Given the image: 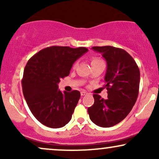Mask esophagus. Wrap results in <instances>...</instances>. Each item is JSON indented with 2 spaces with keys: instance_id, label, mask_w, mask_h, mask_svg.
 Listing matches in <instances>:
<instances>
[{
  "instance_id": "1",
  "label": "esophagus",
  "mask_w": 159,
  "mask_h": 159,
  "mask_svg": "<svg viewBox=\"0 0 159 159\" xmlns=\"http://www.w3.org/2000/svg\"><path fill=\"white\" fill-rule=\"evenodd\" d=\"M87 94V93L86 92V91H81V95L82 96H86V95Z\"/></svg>"
}]
</instances>
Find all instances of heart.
<instances>
[{
	"label": "heart",
	"instance_id": "b5f03b06",
	"mask_svg": "<svg viewBox=\"0 0 159 159\" xmlns=\"http://www.w3.org/2000/svg\"><path fill=\"white\" fill-rule=\"evenodd\" d=\"M91 64L93 65H96V64H105L104 63V61L102 59L98 57H93L92 60H91ZM76 66H77V63H75L73 64V68H75Z\"/></svg>",
	"mask_w": 159,
	"mask_h": 159
}]
</instances>
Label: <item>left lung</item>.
I'll list each match as a JSON object with an SVG mask.
<instances>
[{"label":"left lung","mask_w":159,"mask_h":159,"mask_svg":"<svg viewBox=\"0 0 159 159\" xmlns=\"http://www.w3.org/2000/svg\"><path fill=\"white\" fill-rule=\"evenodd\" d=\"M107 62L105 87L107 98L94 94V104L88 107L93 123L100 127L114 126L132 111L139 93L140 70L132 57L125 50L107 46H94Z\"/></svg>","instance_id":"1"}]
</instances>
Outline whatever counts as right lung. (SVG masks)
<instances>
[{
  "instance_id": "1",
  "label": "right lung",
  "mask_w": 159,
  "mask_h": 159,
  "mask_svg": "<svg viewBox=\"0 0 159 159\" xmlns=\"http://www.w3.org/2000/svg\"><path fill=\"white\" fill-rule=\"evenodd\" d=\"M87 52L84 47L51 46L39 51L27 63L22 78L24 96L33 115L45 126L61 128L72 119L81 93L78 90L62 93L58 83Z\"/></svg>"
}]
</instances>
